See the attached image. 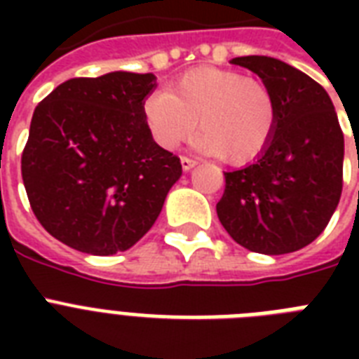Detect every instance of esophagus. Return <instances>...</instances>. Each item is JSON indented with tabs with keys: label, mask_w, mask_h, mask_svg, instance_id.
<instances>
[{
	"label": "esophagus",
	"mask_w": 359,
	"mask_h": 359,
	"mask_svg": "<svg viewBox=\"0 0 359 359\" xmlns=\"http://www.w3.org/2000/svg\"><path fill=\"white\" fill-rule=\"evenodd\" d=\"M180 163H182V169H184V171H190L191 168H194V165H196V160H194V158H188V156H182L180 158Z\"/></svg>",
	"instance_id": "obj_1"
}]
</instances>
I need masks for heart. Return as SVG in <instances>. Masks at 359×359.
<instances>
[{"label":"heart","instance_id":"obj_1","mask_svg":"<svg viewBox=\"0 0 359 359\" xmlns=\"http://www.w3.org/2000/svg\"><path fill=\"white\" fill-rule=\"evenodd\" d=\"M143 117L152 140L175 149L191 132L203 130L197 147L225 163L251 162L272 140L278 109L262 81L236 70L196 67L180 76L171 91H154L143 100Z\"/></svg>","mask_w":359,"mask_h":359}]
</instances>
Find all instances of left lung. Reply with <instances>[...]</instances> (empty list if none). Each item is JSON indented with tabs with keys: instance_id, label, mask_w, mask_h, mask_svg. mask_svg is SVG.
<instances>
[{
	"instance_id": "8db88e82",
	"label": "left lung",
	"mask_w": 359,
	"mask_h": 359,
	"mask_svg": "<svg viewBox=\"0 0 359 359\" xmlns=\"http://www.w3.org/2000/svg\"><path fill=\"white\" fill-rule=\"evenodd\" d=\"M270 89L278 121L255 162L225 175L216 212L245 250L283 255L311 244L343 190L345 140L332 98L302 70L266 55L235 57Z\"/></svg>"
}]
</instances>
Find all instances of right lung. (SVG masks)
I'll return each instance as SVG.
<instances>
[{
  "mask_svg": "<svg viewBox=\"0 0 359 359\" xmlns=\"http://www.w3.org/2000/svg\"><path fill=\"white\" fill-rule=\"evenodd\" d=\"M154 87V74L72 78L35 108L22 179L31 210L53 238L114 255L156 222L182 165L147 128L143 100Z\"/></svg>",
  "mask_w": 359,
  "mask_h": 359,
  "instance_id": "add662e5",
  "label": "right lung"
}]
</instances>
